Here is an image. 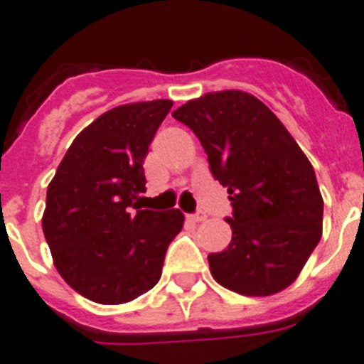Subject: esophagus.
Wrapping results in <instances>:
<instances>
[{
	"label": "esophagus",
	"mask_w": 364,
	"mask_h": 364,
	"mask_svg": "<svg viewBox=\"0 0 364 364\" xmlns=\"http://www.w3.org/2000/svg\"><path fill=\"white\" fill-rule=\"evenodd\" d=\"M187 218L191 220V222H203V220H205V215H203V213H196V215H187Z\"/></svg>",
	"instance_id": "esophagus-1"
}]
</instances>
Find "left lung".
<instances>
[{"instance_id": "left-lung-1", "label": "left lung", "mask_w": 364, "mask_h": 364, "mask_svg": "<svg viewBox=\"0 0 364 364\" xmlns=\"http://www.w3.org/2000/svg\"><path fill=\"white\" fill-rule=\"evenodd\" d=\"M205 149L229 192L233 237L209 253L210 274L242 296L294 283L322 237L323 200L313 164L274 112L242 90L203 94L172 112Z\"/></svg>"}]
</instances>
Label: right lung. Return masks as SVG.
Segmentation results:
<instances>
[{"label":"right lung","mask_w":364,"mask_h":364,"mask_svg":"<svg viewBox=\"0 0 364 364\" xmlns=\"http://www.w3.org/2000/svg\"><path fill=\"white\" fill-rule=\"evenodd\" d=\"M172 105L154 100L103 112L75 136L48 187L42 229L55 268L96 304H127L154 289L183 228L179 209L135 201L146 192L148 146Z\"/></svg>","instance_id":"1"}]
</instances>
